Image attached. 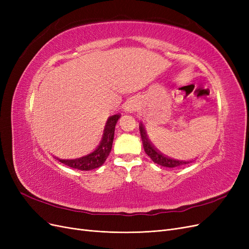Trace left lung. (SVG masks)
Returning <instances> with one entry per match:
<instances>
[{
    "label": "left lung",
    "instance_id": "left-lung-1",
    "mask_svg": "<svg viewBox=\"0 0 249 249\" xmlns=\"http://www.w3.org/2000/svg\"><path fill=\"white\" fill-rule=\"evenodd\" d=\"M139 130H140V135H141V139H142V143H143V147H144L146 155L150 158V159L153 160V162L161 165V166L169 167V168L178 167V166H182V165L190 163L189 161L176 160V159H172V158L165 156L156 146H154L152 142H150V140L148 139L147 134H146V131L144 129V126H143L142 124H139Z\"/></svg>",
    "mask_w": 249,
    "mask_h": 249
}]
</instances>
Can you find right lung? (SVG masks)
<instances>
[{
    "label": "right lung",
    "mask_w": 249,
    "mask_h": 249,
    "mask_svg": "<svg viewBox=\"0 0 249 249\" xmlns=\"http://www.w3.org/2000/svg\"><path fill=\"white\" fill-rule=\"evenodd\" d=\"M119 117H120L119 114H115L109 117L106 126H105L103 139L100 143V145L96 147L94 152H92L91 154H89L87 156L78 158V159L59 160V161L67 165V166L74 169H79V170H91L102 166L111 152L113 138H114L115 124Z\"/></svg>",
    "instance_id": "1"
}]
</instances>
